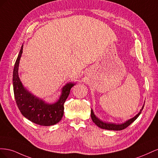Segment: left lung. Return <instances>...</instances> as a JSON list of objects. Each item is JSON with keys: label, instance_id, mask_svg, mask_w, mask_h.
<instances>
[{"label": "left lung", "instance_id": "8db88e82", "mask_svg": "<svg viewBox=\"0 0 158 158\" xmlns=\"http://www.w3.org/2000/svg\"><path fill=\"white\" fill-rule=\"evenodd\" d=\"M144 104L143 105V106L142 109L140 110L139 113H138L137 114H136L135 117H132V118L128 119V120L121 124H117L114 123H110V122L102 121L101 119L99 118L94 114L92 109H91V117H92L93 122L99 128L106 129V130H110V131H121V130H123V129L126 128L127 127L130 125L131 123H132L136 120V119L138 117V116L140 114L143 108H144Z\"/></svg>", "mask_w": 158, "mask_h": 158}]
</instances>
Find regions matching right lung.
<instances>
[{
  "label": "right lung",
  "mask_w": 158,
  "mask_h": 158,
  "mask_svg": "<svg viewBox=\"0 0 158 158\" xmlns=\"http://www.w3.org/2000/svg\"><path fill=\"white\" fill-rule=\"evenodd\" d=\"M23 52V45L19 52L13 70L14 97L21 113L28 120L41 126H51L58 123L63 117L64 103L69 97L71 88L76 83L66 84L62 88L59 98L50 103L35 96L23 86L19 78V63Z\"/></svg>",
  "instance_id": "1"
}]
</instances>
